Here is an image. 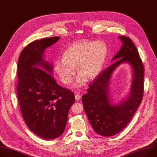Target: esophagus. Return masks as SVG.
Listing matches in <instances>:
<instances>
[{
  "label": "esophagus",
  "mask_w": 157,
  "mask_h": 157,
  "mask_svg": "<svg viewBox=\"0 0 157 157\" xmlns=\"http://www.w3.org/2000/svg\"><path fill=\"white\" fill-rule=\"evenodd\" d=\"M75 100L77 101H79L80 100V98H81L80 96L79 95H78V94H76V95H75Z\"/></svg>",
  "instance_id": "1"
}]
</instances>
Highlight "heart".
Segmentation results:
<instances>
[{"label": "heart", "mask_w": 157, "mask_h": 157, "mask_svg": "<svg viewBox=\"0 0 157 157\" xmlns=\"http://www.w3.org/2000/svg\"><path fill=\"white\" fill-rule=\"evenodd\" d=\"M107 56V48L102 41H80L68 47L62 59L56 60L54 67L64 83L73 80L74 67L79 76L76 85H82L86 80H92L101 71Z\"/></svg>", "instance_id": "heart-1"}]
</instances>
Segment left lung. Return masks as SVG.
Here are the masks:
<instances>
[{
	"mask_svg": "<svg viewBox=\"0 0 157 157\" xmlns=\"http://www.w3.org/2000/svg\"><path fill=\"white\" fill-rule=\"evenodd\" d=\"M119 38L122 45L112 59L116 60L89 84L87 93L82 97L83 109L93 130L105 137L114 136L126 128L144 95V67L139 52L129 38L119 36ZM124 62L129 63L134 72L130 95L124 102L114 105L109 97V79L113 70Z\"/></svg>",
	"mask_w": 157,
	"mask_h": 157,
	"instance_id": "left-lung-1",
	"label": "left lung"
}]
</instances>
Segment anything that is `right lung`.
I'll use <instances>...</instances> for the list:
<instances>
[{
	"label": "right lung",
	"instance_id": "right-lung-1",
	"mask_svg": "<svg viewBox=\"0 0 157 157\" xmlns=\"http://www.w3.org/2000/svg\"><path fill=\"white\" fill-rule=\"evenodd\" d=\"M59 38L30 43L18 60L17 92L22 117L29 129L44 139H56L63 133L69 110L75 102L74 93L59 85L49 74L52 67L43 57L44 50Z\"/></svg>",
	"mask_w": 157,
	"mask_h": 157
}]
</instances>
